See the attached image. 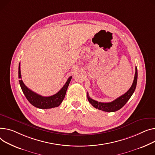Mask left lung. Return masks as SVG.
Here are the masks:
<instances>
[{
  "instance_id": "1",
  "label": "left lung",
  "mask_w": 155,
  "mask_h": 155,
  "mask_svg": "<svg viewBox=\"0 0 155 155\" xmlns=\"http://www.w3.org/2000/svg\"><path fill=\"white\" fill-rule=\"evenodd\" d=\"M137 78H138V71H137V68L136 67L135 74V77H134L133 84L130 87V88L125 93V94L122 95L121 96L117 98V99L113 100L111 102L102 103V102H98L96 100L91 99L88 96V94L87 93L88 100L91 104V105L97 109L104 111H107V112L116 111L121 109L123 106H124L127 104V102L129 100V99L131 98L134 91H135L137 87Z\"/></svg>"
}]
</instances>
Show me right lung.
Segmentation results:
<instances>
[{
  "instance_id": "add662e5",
  "label": "right lung",
  "mask_w": 155,
  "mask_h": 155,
  "mask_svg": "<svg viewBox=\"0 0 155 155\" xmlns=\"http://www.w3.org/2000/svg\"><path fill=\"white\" fill-rule=\"evenodd\" d=\"M18 78H20L19 84L20 87H21L26 98L30 104L38 108L48 109L57 107L61 104V102L65 98L67 90L71 79V76L68 78L65 84L58 92H57L56 94L50 97L41 96L30 90L25 85L23 81L20 79L22 78L21 73H20V64H19L18 65Z\"/></svg>"
}]
</instances>
